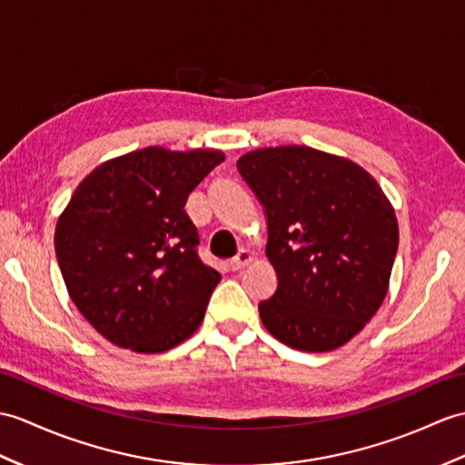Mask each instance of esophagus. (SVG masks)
<instances>
[{
	"label": "esophagus",
	"mask_w": 465,
	"mask_h": 465,
	"mask_svg": "<svg viewBox=\"0 0 465 465\" xmlns=\"http://www.w3.org/2000/svg\"><path fill=\"white\" fill-rule=\"evenodd\" d=\"M252 259H253V257H252L250 252H247V250H240V252H237L235 257L230 259V269H232V272H240V269H243L247 263L252 262Z\"/></svg>",
	"instance_id": "1"
}]
</instances>
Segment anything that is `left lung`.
Listing matches in <instances>:
<instances>
[{
    "instance_id": "1",
    "label": "left lung",
    "mask_w": 465,
    "mask_h": 465,
    "mask_svg": "<svg viewBox=\"0 0 465 465\" xmlns=\"http://www.w3.org/2000/svg\"><path fill=\"white\" fill-rule=\"evenodd\" d=\"M262 202L275 293L259 317L305 352L342 347L386 297L398 250L396 215L359 164L309 146L262 148L237 160Z\"/></svg>"
}]
</instances>
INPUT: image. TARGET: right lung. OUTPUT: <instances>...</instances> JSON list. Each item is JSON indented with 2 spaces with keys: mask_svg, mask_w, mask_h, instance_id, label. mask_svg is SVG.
<instances>
[{
  "mask_svg": "<svg viewBox=\"0 0 465 465\" xmlns=\"http://www.w3.org/2000/svg\"><path fill=\"white\" fill-rule=\"evenodd\" d=\"M220 162V150H136L94 168L61 213L64 285L116 347L162 352L200 327L220 273L200 259L183 206Z\"/></svg>",
  "mask_w": 465,
  "mask_h": 465,
  "instance_id": "1",
  "label": "right lung"
}]
</instances>
